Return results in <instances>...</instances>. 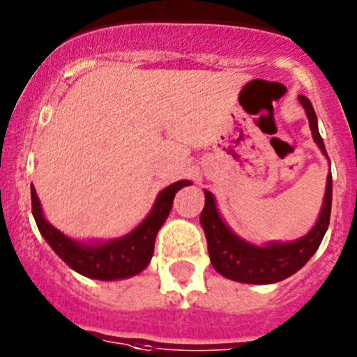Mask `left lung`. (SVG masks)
<instances>
[{
    "mask_svg": "<svg viewBox=\"0 0 357 357\" xmlns=\"http://www.w3.org/2000/svg\"><path fill=\"white\" fill-rule=\"evenodd\" d=\"M299 100L310 120L313 139L320 146L324 155H328L319 127H317V114L313 111L312 102L305 96H299ZM331 200L333 178L331 173H329L322 211H320L319 221L312 228V231L299 241H294V243H274L260 248L253 246V244L246 243V241L231 234L230 228L223 223V219L219 218L214 196L205 191V207L200 214V225L205 231V237H207L208 257H211L212 266L219 274H223L230 280L241 281V283H253V285L276 283V281L292 276L319 250L324 234L329 227Z\"/></svg>",
    "mask_w": 357,
    "mask_h": 357,
    "instance_id": "1",
    "label": "left lung"
}]
</instances>
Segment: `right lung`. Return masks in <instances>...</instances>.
Wrapping results in <instances>:
<instances>
[{"instance_id": "1", "label": "right lung", "mask_w": 357, "mask_h": 357, "mask_svg": "<svg viewBox=\"0 0 357 357\" xmlns=\"http://www.w3.org/2000/svg\"><path fill=\"white\" fill-rule=\"evenodd\" d=\"M188 184L191 182L181 181L162 189L157 196L152 212L146 215L145 221L136 230L119 241L97 244V246L76 243L61 234L60 230H56L52 225H49L42 214L40 202H38L33 185H31V212H33L38 230L44 235L49 246L68 267H72L83 276L93 278V280H120V278H129L142 273L149 266L153 255L155 235L172 211L175 192Z\"/></svg>"}]
</instances>
